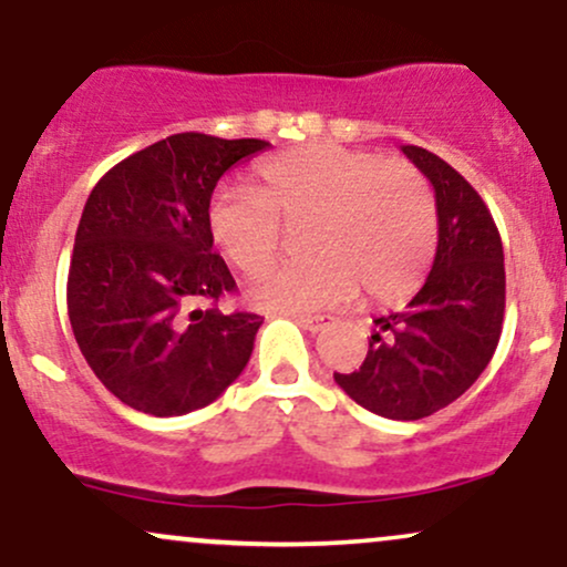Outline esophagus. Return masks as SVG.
<instances>
[{"instance_id": "1", "label": "esophagus", "mask_w": 567, "mask_h": 567, "mask_svg": "<svg viewBox=\"0 0 567 567\" xmlns=\"http://www.w3.org/2000/svg\"><path fill=\"white\" fill-rule=\"evenodd\" d=\"M296 322L301 324V328L311 330V333H322V330H328L330 324H336V317H330V315H296Z\"/></svg>"}]
</instances>
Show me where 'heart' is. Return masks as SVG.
Listing matches in <instances>:
<instances>
[{
    "mask_svg": "<svg viewBox=\"0 0 567 567\" xmlns=\"http://www.w3.org/2000/svg\"><path fill=\"white\" fill-rule=\"evenodd\" d=\"M317 218L311 256L256 279L250 301L269 311H315L357 290L394 301L421 285L437 247V199L424 173L338 143H306L258 167V186L224 188L207 229L226 261L258 275L279 250V220Z\"/></svg>",
    "mask_w": 567,
    "mask_h": 567,
    "instance_id": "obj_1",
    "label": "heart"
}]
</instances>
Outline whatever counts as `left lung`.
I'll list each match as a JSON object with an SVG mask.
<instances>
[{"label":"left lung","instance_id":"left-lung-1","mask_svg":"<svg viewBox=\"0 0 567 567\" xmlns=\"http://www.w3.org/2000/svg\"><path fill=\"white\" fill-rule=\"evenodd\" d=\"M437 199V252L424 288L402 311L379 317L354 373H333L357 405L419 421L458 400L498 347L506 303L504 247L470 181L437 154L402 146Z\"/></svg>","mask_w":567,"mask_h":567}]
</instances>
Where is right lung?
Instances as JSON below:
<instances>
[{
  "label": "right lung",
  "instance_id": "1",
  "mask_svg": "<svg viewBox=\"0 0 567 567\" xmlns=\"http://www.w3.org/2000/svg\"><path fill=\"white\" fill-rule=\"evenodd\" d=\"M269 148L178 133L122 159L84 205L69 266V320L97 381L125 405L171 419L237 381L264 317L224 315L237 288L213 252L207 207L220 175Z\"/></svg>",
  "mask_w": 567,
  "mask_h": 567
}]
</instances>
